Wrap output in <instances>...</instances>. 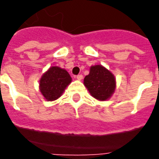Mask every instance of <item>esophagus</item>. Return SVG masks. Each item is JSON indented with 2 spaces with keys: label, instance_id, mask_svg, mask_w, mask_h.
Masks as SVG:
<instances>
[{
  "label": "esophagus",
  "instance_id": "1",
  "mask_svg": "<svg viewBox=\"0 0 159 159\" xmlns=\"http://www.w3.org/2000/svg\"><path fill=\"white\" fill-rule=\"evenodd\" d=\"M82 78H83V76H82V75L80 74V75H77V79L79 80V81H81Z\"/></svg>",
  "mask_w": 159,
  "mask_h": 159
}]
</instances>
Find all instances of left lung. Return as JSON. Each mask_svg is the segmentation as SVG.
<instances>
[{
  "label": "left lung",
  "mask_w": 159,
  "mask_h": 159,
  "mask_svg": "<svg viewBox=\"0 0 159 159\" xmlns=\"http://www.w3.org/2000/svg\"><path fill=\"white\" fill-rule=\"evenodd\" d=\"M83 83L91 96L101 102L110 99L116 87L113 73L100 64L90 67L89 74L85 77Z\"/></svg>",
  "instance_id": "left-lung-1"
}]
</instances>
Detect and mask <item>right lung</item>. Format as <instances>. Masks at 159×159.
Returning a JSON list of instances; mask_svg holds the SVG:
<instances>
[{"label":"right lung","instance_id":"add662e5","mask_svg":"<svg viewBox=\"0 0 159 159\" xmlns=\"http://www.w3.org/2000/svg\"><path fill=\"white\" fill-rule=\"evenodd\" d=\"M72 82V77L63 68L53 66L46 71L39 79V91L44 99L53 102L58 99Z\"/></svg>","mask_w":159,"mask_h":159}]
</instances>
